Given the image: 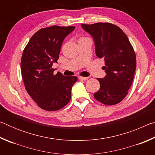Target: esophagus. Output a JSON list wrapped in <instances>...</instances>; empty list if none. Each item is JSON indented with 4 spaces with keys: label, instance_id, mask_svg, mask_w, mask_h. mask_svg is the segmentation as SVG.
I'll return each mask as SVG.
<instances>
[{
    "label": "esophagus",
    "instance_id": "1",
    "mask_svg": "<svg viewBox=\"0 0 155 155\" xmlns=\"http://www.w3.org/2000/svg\"><path fill=\"white\" fill-rule=\"evenodd\" d=\"M78 79L83 80V81H86L88 79V77H78Z\"/></svg>",
    "mask_w": 155,
    "mask_h": 155
}]
</instances>
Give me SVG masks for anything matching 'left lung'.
Masks as SVG:
<instances>
[{"mask_svg":"<svg viewBox=\"0 0 155 155\" xmlns=\"http://www.w3.org/2000/svg\"><path fill=\"white\" fill-rule=\"evenodd\" d=\"M81 27L94 38L97 57L104 60L105 77L97 78L100 90L94 94L101 103L114 105L128 94L136 69V56L128 37L117 26L109 22Z\"/></svg>","mask_w":155,"mask_h":155,"instance_id":"obj_1","label":"left lung"}]
</instances>
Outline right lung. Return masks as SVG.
<instances>
[{
  "label": "right lung",
  "mask_w": 155,
  "mask_h": 155,
  "mask_svg": "<svg viewBox=\"0 0 155 155\" xmlns=\"http://www.w3.org/2000/svg\"><path fill=\"white\" fill-rule=\"evenodd\" d=\"M74 27L52 26L41 28L31 37L23 51L21 73L27 93L44 110L54 111L69 103L71 90L77 81L74 76L54 74L53 63H57L61 44Z\"/></svg>",
  "instance_id": "right-lung-1"
}]
</instances>
